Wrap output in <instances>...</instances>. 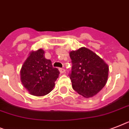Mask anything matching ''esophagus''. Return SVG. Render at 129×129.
Segmentation results:
<instances>
[{
  "mask_svg": "<svg viewBox=\"0 0 129 129\" xmlns=\"http://www.w3.org/2000/svg\"><path fill=\"white\" fill-rule=\"evenodd\" d=\"M59 71L61 74H63V73L66 72V70L64 69H63V68H59Z\"/></svg>",
  "mask_w": 129,
  "mask_h": 129,
  "instance_id": "esophagus-1",
  "label": "esophagus"
}]
</instances>
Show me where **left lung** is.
<instances>
[{
	"mask_svg": "<svg viewBox=\"0 0 129 129\" xmlns=\"http://www.w3.org/2000/svg\"><path fill=\"white\" fill-rule=\"evenodd\" d=\"M70 56L72 63L70 77L73 89L87 98L98 93L107 81L108 65L85 47L72 51Z\"/></svg>",
	"mask_w": 129,
	"mask_h": 129,
	"instance_id": "obj_1",
	"label": "left lung"
}]
</instances>
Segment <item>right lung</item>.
<instances>
[{
    "label": "right lung",
    "instance_id": "obj_1",
    "mask_svg": "<svg viewBox=\"0 0 129 129\" xmlns=\"http://www.w3.org/2000/svg\"><path fill=\"white\" fill-rule=\"evenodd\" d=\"M59 72L53 68L50 59L45 58L44 51L39 49L32 52L20 70L23 86L31 95L44 96L52 91Z\"/></svg>",
    "mask_w": 129,
    "mask_h": 129
}]
</instances>
